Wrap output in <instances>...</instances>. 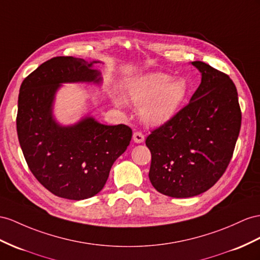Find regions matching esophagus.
<instances>
[{
    "label": "esophagus",
    "instance_id": "34e87169",
    "mask_svg": "<svg viewBox=\"0 0 260 260\" xmlns=\"http://www.w3.org/2000/svg\"><path fill=\"white\" fill-rule=\"evenodd\" d=\"M133 139H134L135 143L141 144L145 141V136L142 132H135L134 135H133Z\"/></svg>",
    "mask_w": 260,
    "mask_h": 260
}]
</instances>
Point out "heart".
I'll return each mask as SVG.
<instances>
[{
  "instance_id": "heart-1",
  "label": "heart",
  "mask_w": 260,
  "mask_h": 260,
  "mask_svg": "<svg viewBox=\"0 0 260 260\" xmlns=\"http://www.w3.org/2000/svg\"><path fill=\"white\" fill-rule=\"evenodd\" d=\"M187 95V84L179 79L171 80L165 73H149L134 80L128 86L126 99L141 106L139 114L144 123L160 125L176 114ZM118 104L121 102L117 101Z\"/></svg>"
}]
</instances>
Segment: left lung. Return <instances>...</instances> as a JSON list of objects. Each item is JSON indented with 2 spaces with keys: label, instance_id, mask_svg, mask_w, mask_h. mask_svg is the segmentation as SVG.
Segmentation results:
<instances>
[{
  "label": "left lung",
  "instance_id": "1",
  "mask_svg": "<svg viewBox=\"0 0 260 260\" xmlns=\"http://www.w3.org/2000/svg\"><path fill=\"white\" fill-rule=\"evenodd\" d=\"M201 83L188 105L146 138L149 180L158 192L191 198L213 187L231 161L242 124L234 82L202 61Z\"/></svg>",
  "mask_w": 260,
  "mask_h": 260
}]
</instances>
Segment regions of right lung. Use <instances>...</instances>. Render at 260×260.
Here are the masks:
<instances>
[{
	"mask_svg": "<svg viewBox=\"0 0 260 260\" xmlns=\"http://www.w3.org/2000/svg\"><path fill=\"white\" fill-rule=\"evenodd\" d=\"M75 57H55L32 71L19 89L16 128L31 174L52 194L84 200L98 194L116 159L127 148L132 129L124 124L104 125L85 116L62 126L52 104L62 83H101L100 71Z\"/></svg>",
	"mask_w": 260,
	"mask_h": 260,
	"instance_id": "obj_1",
	"label": "right lung"
}]
</instances>
